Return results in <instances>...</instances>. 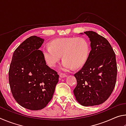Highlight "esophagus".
Returning a JSON list of instances; mask_svg holds the SVG:
<instances>
[{
	"label": "esophagus",
	"mask_w": 126,
	"mask_h": 126,
	"mask_svg": "<svg viewBox=\"0 0 126 126\" xmlns=\"http://www.w3.org/2000/svg\"><path fill=\"white\" fill-rule=\"evenodd\" d=\"M67 76L64 73H61L60 74H59V77H60V78H65V77H67Z\"/></svg>",
	"instance_id": "esophagus-1"
}]
</instances>
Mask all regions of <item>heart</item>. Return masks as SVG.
<instances>
[{"mask_svg": "<svg viewBox=\"0 0 126 126\" xmlns=\"http://www.w3.org/2000/svg\"><path fill=\"white\" fill-rule=\"evenodd\" d=\"M89 53L88 42L82 37H68L55 39L50 46H44L42 54L47 64L54 67L61 58L63 60L61 69L67 71L79 68L86 62Z\"/></svg>", "mask_w": 126, "mask_h": 126, "instance_id": "heart-1", "label": "heart"}]
</instances>
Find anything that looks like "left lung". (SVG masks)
Instances as JSON below:
<instances>
[{
	"instance_id": "8db88e82",
	"label": "left lung",
	"mask_w": 126,
	"mask_h": 126,
	"mask_svg": "<svg viewBox=\"0 0 126 126\" xmlns=\"http://www.w3.org/2000/svg\"><path fill=\"white\" fill-rule=\"evenodd\" d=\"M84 33L90 40L91 50L82 69L74 74L77 84L73 92L81 105H99L110 97L116 85V54L105 38L93 31Z\"/></svg>"
}]
</instances>
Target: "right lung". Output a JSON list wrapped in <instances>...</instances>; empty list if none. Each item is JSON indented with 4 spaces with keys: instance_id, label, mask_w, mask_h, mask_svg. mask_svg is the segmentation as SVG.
<instances>
[{
    "instance_id": "obj_1",
    "label": "right lung",
    "mask_w": 126,
    "mask_h": 126,
    "mask_svg": "<svg viewBox=\"0 0 126 126\" xmlns=\"http://www.w3.org/2000/svg\"><path fill=\"white\" fill-rule=\"evenodd\" d=\"M44 41L37 36L28 38L15 50L9 67L13 96L19 104L30 110L46 107L59 81L57 72L46 64L39 50Z\"/></svg>"
}]
</instances>
